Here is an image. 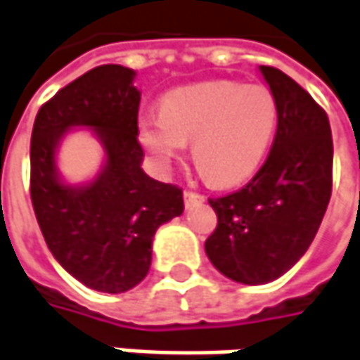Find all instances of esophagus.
<instances>
[{
    "label": "esophagus",
    "mask_w": 360,
    "mask_h": 360,
    "mask_svg": "<svg viewBox=\"0 0 360 360\" xmlns=\"http://www.w3.org/2000/svg\"><path fill=\"white\" fill-rule=\"evenodd\" d=\"M183 200H185V207H191V205H195V203H201L205 198H203L201 193L191 191V189H185V191H183Z\"/></svg>",
    "instance_id": "esophagus-1"
}]
</instances>
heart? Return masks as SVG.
I'll list each match as a JSON object with an SVG mask.
<instances>
[{
    "label": "heart",
    "mask_w": 360,
    "mask_h": 360,
    "mask_svg": "<svg viewBox=\"0 0 360 360\" xmlns=\"http://www.w3.org/2000/svg\"><path fill=\"white\" fill-rule=\"evenodd\" d=\"M277 116L275 96L264 85L205 81L162 97L160 116L140 120V140L160 165L193 142L201 175L214 185H236L261 167Z\"/></svg>",
    "instance_id": "heart-1"
}]
</instances>
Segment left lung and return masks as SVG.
Masks as SVG:
<instances>
[{
    "mask_svg": "<svg viewBox=\"0 0 360 360\" xmlns=\"http://www.w3.org/2000/svg\"><path fill=\"white\" fill-rule=\"evenodd\" d=\"M277 101V132L259 173L210 205L218 226L205 240L212 264L232 281L269 283L297 263L332 195V132L326 112L275 67H261Z\"/></svg>",
    "mask_w": 360,
    "mask_h": 360,
    "instance_id": "1",
    "label": "left lung"
}]
</instances>
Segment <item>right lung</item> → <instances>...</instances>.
<instances>
[{
	"label": "right lung",
	"instance_id": "obj_1",
	"mask_svg": "<svg viewBox=\"0 0 360 360\" xmlns=\"http://www.w3.org/2000/svg\"><path fill=\"white\" fill-rule=\"evenodd\" d=\"M132 79L134 71L120 65L81 75L38 110L30 142V198L42 236L67 273L103 293L138 285L150 269L157 228L183 214V189L140 167ZM73 125L94 127L106 148L104 171L85 188L56 177V144Z\"/></svg>",
	"mask_w": 360,
	"mask_h": 360
}]
</instances>
